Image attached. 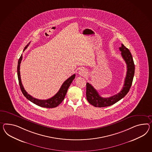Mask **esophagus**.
<instances>
[{"instance_id": "esophagus-1", "label": "esophagus", "mask_w": 152, "mask_h": 152, "mask_svg": "<svg viewBox=\"0 0 152 152\" xmlns=\"http://www.w3.org/2000/svg\"><path fill=\"white\" fill-rule=\"evenodd\" d=\"M79 74H80L81 76H85L86 74V72L85 69L82 68L80 70H79Z\"/></svg>"}]
</instances>
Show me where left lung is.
<instances>
[{"label":"left lung","mask_w":152,"mask_h":152,"mask_svg":"<svg viewBox=\"0 0 152 152\" xmlns=\"http://www.w3.org/2000/svg\"><path fill=\"white\" fill-rule=\"evenodd\" d=\"M119 49L121 51V56L125 60L127 68L124 86L121 91L117 94L111 97H102L100 96L96 90L93 86L89 83H86V96L87 100L90 104L95 107H107L115 104L125 97L132 86L135 69L132 56L129 49L125 47L123 44H121V47H120Z\"/></svg>","instance_id":"obj_1"}]
</instances>
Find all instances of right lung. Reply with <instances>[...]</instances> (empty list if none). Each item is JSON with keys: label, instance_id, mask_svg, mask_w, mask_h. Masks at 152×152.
Returning <instances> with one entry per match:
<instances>
[{"label": "right lung", "instance_id": "1", "mask_svg": "<svg viewBox=\"0 0 152 152\" xmlns=\"http://www.w3.org/2000/svg\"><path fill=\"white\" fill-rule=\"evenodd\" d=\"M30 43L27 44V45L24 48L23 51L25 50V49L27 48ZM23 59V55H21L20 58L18 61V68H17V71H18V77L19 83L20 87L22 93L25 96V97H26L28 100L31 101L34 104L36 105H38L42 107H46V108H53L58 106L64 100L65 96L66 95L67 90L68 89L69 86H70L72 81L74 80L75 74L72 75L70 77L67 79L65 82L63 83L62 85L61 86L60 89L59 90L57 93L53 97L50 98L47 100H39L37 99H36L35 97H33L30 95H29L26 91V90L24 89V88L22 84L21 77H20V63L21 62V60Z\"/></svg>", "mask_w": 152, "mask_h": 152}]
</instances>
